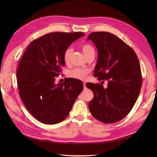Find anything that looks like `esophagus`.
<instances>
[{
  "instance_id": "obj_1",
  "label": "esophagus",
  "mask_w": 157,
  "mask_h": 157,
  "mask_svg": "<svg viewBox=\"0 0 157 157\" xmlns=\"http://www.w3.org/2000/svg\"><path fill=\"white\" fill-rule=\"evenodd\" d=\"M83 86H84V89H86V83L84 82V83H83Z\"/></svg>"
}]
</instances>
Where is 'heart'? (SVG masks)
Returning a JSON list of instances; mask_svg holds the SVG:
<instances>
[{
    "label": "heart",
    "instance_id": "obj_1",
    "mask_svg": "<svg viewBox=\"0 0 157 157\" xmlns=\"http://www.w3.org/2000/svg\"><path fill=\"white\" fill-rule=\"evenodd\" d=\"M81 49L85 57H86L90 54H95V50L94 47L89 44L85 43L81 46ZM72 49L68 48L65 50L63 54V61L64 63L67 65H69L71 63V56L72 54ZM89 71L86 69L76 68L70 71L69 72V77L73 78L78 80H85L86 76L88 75Z\"/></svg>",
    "mask_w": 157,
    "mask_h": 157
}]
</instances>
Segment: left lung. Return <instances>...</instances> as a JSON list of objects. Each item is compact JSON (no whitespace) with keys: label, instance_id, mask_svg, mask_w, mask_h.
<instances>
[{"label":"left lung","instance_id":"8db88e82","mask_svg":"<svg viewBox=\"0 0 157 157\" xmlns=\"http://www.w3.org/2000/svg\"><path fill=\"white\" fill-rule=\"evenodd\" d=\"M89 40L98 52L94 76L108 81L107 88L100 84H86L94 93L89 109L97 120L112 124L124 118L138 98L142 85L140 62L134 50L112 33L94 32Z\"/></svg>","mask_w":157,"mask_h":157}]
</instances>
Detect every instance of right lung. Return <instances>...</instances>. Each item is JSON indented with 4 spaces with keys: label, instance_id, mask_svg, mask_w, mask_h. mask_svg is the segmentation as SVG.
I'll return each mask as SVG.
<instances>
[{
    "label": "right lung",
    "instance_id": "obj_1",
    "mask_svg": "<svg viewBox=\"0 0 157 157\" xmlns=\"http://www.w3.org/2000/svg\"><path fill=\"white\" fill-rule=\"evenodd\" d=\"M81 32H54L33 40L22 56L16 78L20 96L36 120L46 124L63 121L83 90L82 81L67 78L55 84L62 72L63 54Z\"/></svg>",
    "mask_w": 157,
    "mask_h": 157
}]
</instances>
